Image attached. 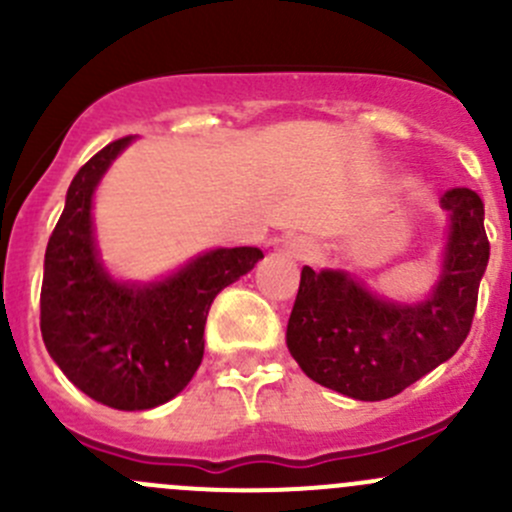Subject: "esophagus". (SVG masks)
Segmentation results:
<instances>
[{"mask_svg":"<svg viewBox=\"0 0 512 512\" xmlns=\"http://www.w3.org/2000/svg\"><path fill=\"white\" fill-rule=\"evenodd\" d=\"M285 250L292 257H297V260H304V262L314 260V257L319 255V247L314 245L312 237H302V235L292 237V240H287L285 242Z\"/></svg>","mask_w":512,"mask_h":512,"instance_id":"1","label":"esophagus"}]
</instances>
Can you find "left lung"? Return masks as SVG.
<instances>
[{"instance_id":"left-lung-1","label":"left lung","mask_w":512,"mask_h":512,"mask_svg":"<svg viewBox=\"0 0 512 512\" xmlns=\"http://www.w3.org/2000/svg\"><path fill=\"white\" fill-rule=\"evenodd\" d=\"M441 208L451 218L441 275L421 302L379 297L344 270L304 267L287 349L309 379L349 399H391L466 342L490 257L483 200L451 188Z\"/></svg>"}]
</instances>
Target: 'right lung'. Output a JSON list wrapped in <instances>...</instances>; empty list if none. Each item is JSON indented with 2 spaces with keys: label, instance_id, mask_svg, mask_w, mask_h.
<instances>
[{
  "label": "right lung",
  "instance_id": "right-lung-1",
  "mask_svg": "<svg viewBox=\"0 0 512 512\" xmlns=\"http://www.w3.org/2000/svg\"><path fill=\"white\" fill-rule=\"evenodd\" d=\"M131 141L108 143L71 180L44 255L41 337L76 389L111 409L146 411L188 386L203 361L210 304L265 255L260 247H218L158 282L111 277L91 208L103 173Z\"/></svg>",
  "mask_w": 512,
  "mask_h": 512
}]
</instances>
